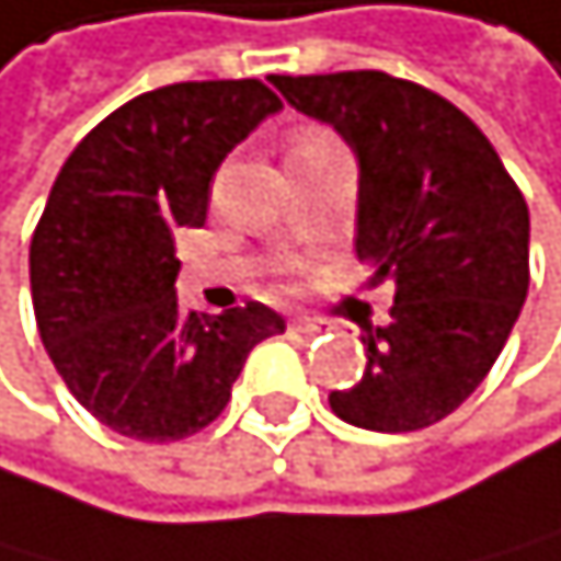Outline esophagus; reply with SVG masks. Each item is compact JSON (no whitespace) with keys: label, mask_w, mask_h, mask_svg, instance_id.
Masks as SVG:
<instances>
[{"label":"esophagus","mask_w":561,"mask_h":561,"mask_svg":"<svg viewBox=\"0 0 561 561\" xmlns=\"http://www.w3.org/2000/svg\"><path fill=\"white\" fill-rule=\"evenodd\" d=\"M289 328H293V331H304V335H318V331H321L324 324H321L318 318H293Z\"/></svg>","instance_id":"1"}]
</instances>
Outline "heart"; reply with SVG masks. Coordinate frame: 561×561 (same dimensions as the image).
I'll list each match as a JSON object with an SVG mask.
<instances>
[{
    "instance_id": "1",
    "label": "heart",
    "mask_w": 561,
    "mask_h": 561,
    "mask_svg": "<svg viewBox=\"0 0 561 561\" xmlns=\"http://www.w3.org/2000/svg\"><path fill=\"white\" fill-rule=\"evenodd\" d=\"M331 142H339L335 135L324 131V128H300L293 135V142H289V152H304V149H321V146H331Z\"/></svg>"
}]
</instances>
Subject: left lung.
I'll return each mask as SVG.
<instances>
[{
	"mask_svg": "<svg viewBox=\"0 0 561 561\" xmlns=\"http://www.w3.org/2000/svg\"><path fill=\"white\" fill-rule=\"evenodd\" d=\"M286 101L335 125L359 157L356 254L394 283L387 328H366V369L331 391L359 430L415 433L460 409L520 318L530 216L517 181L471 117L377 69L272 76Z\"/></svg>",
	"mask_w": 561,
	"mask_h": 561,
	"instance_id": "8db88e82",
	"label": "left lung"
}]
</instances>
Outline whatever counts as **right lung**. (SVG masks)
Returning <instances> with one entry per match:
<instances>
[{
  "instance_id": "obj_1",
  "label": "right lung",
  "mask_w": 561,
  "mask_h": 561,
  "mask_svg": "<svg viewBox=\"0 0 561 561\" xmlns=\"http://www.w3.org/2000/svg\"><path fill=\"white\" fill-rule=\"evenodd\" d=\"M283 101L261 79L149 90L111 111L55 178L31 237L41 342L104 426L174 444L219 419L248 352L286 321L265 304H178L174 233L205 222L219 163Z\"/></svg>"
}]
</instances>
